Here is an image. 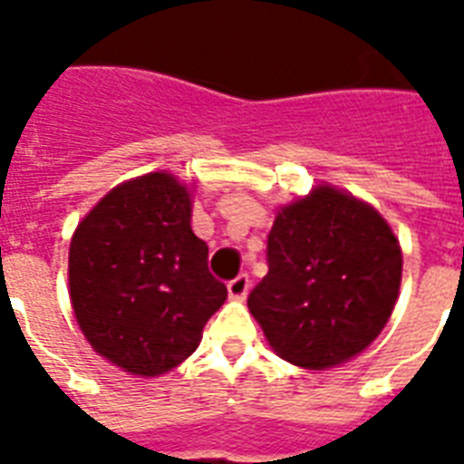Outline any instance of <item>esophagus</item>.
<instances>
[{
  "label": "esophagus",
  "instance_id": "obj_1",
  "mask_svg": "<svg viewBox=\"0 0 464 464\" xmlns=\"http://www.w3.org/2000/svg\"><path fill=\"white\" fill-rule=\"evenodd\" d=\"M247 289H250V276L247 275H238L228 282V296L231 298H246Z\"/></svg>",
  "mask_w": 464,
  "mask_h": 464
}]
</instances>
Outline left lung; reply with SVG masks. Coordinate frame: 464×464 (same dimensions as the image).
<instances>
[{"mask_svg": "<svg viewBox=\"0 0 464 464\" xmlns=\"http://www.w3.org/2000/svg\"><path fill=\"white\" fill-rule=\"evenodd\" d=\"M247 308L284 361L323 371L373 342L395 308L402 253L373 207L334 188L279 211Z\"/></svg>", "mask_w": 464, "mask_h": 464, "instance_id": "8db88e82", "label": "left lung"}]
</instances>
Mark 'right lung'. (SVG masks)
Instances as JSON below:
<instances>
[{
	"instance_id": "right-lung-1",
	"label": "right lung",
	"mask_w": 464,
	"mask_h": 464,
	"mask_svg": "<svg viewBox=\"0 0 464 464\" xmlns=\"http://www.w3.org/2000/svg\"><path fill=\"white\" fill-rule=\"evenodd\" d=\"M188 189L168 173L122 182L93 207L69 246V294L101 356L159 375L195 352L226 301L209 247L189 228Z\"/></svg>"
}]
</instances>
